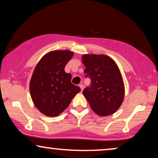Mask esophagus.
<instances>
[{
    "label": "esophagus",
    "mask_w": 158,
    "mask_h": 158,
    "mask_svg": "<svg viewBox=\"0 0 158 158\" xmlns=\"http://www.w3.org/2000/svg\"><path fill=\"white\" fill-rule=\"evenodd\" d=\"M80 88H81V91H83V89H84V85H83V84H80Z\"/></svg>",
    "instance_id": "1"
}]
</instances>
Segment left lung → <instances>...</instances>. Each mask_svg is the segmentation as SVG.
I'll use <instances>...</instances> for the list:
<instances>
[{"mask_svg":"<svg viewBox=\"0 0 158 158\" xmlns=\"http://www.w3.org/2000/svg\"><path fill=\"white\" fill-rule=\"evenodd\" d=\"M82 62L85 77L91 80L83 94L96 114L106 116L118 109L124 101V84L118 67L104 55H83Z\"/></svg>","mask_w":158,"mask_h":158,"instance_id":"1","label":"left lung"}]
</instances>
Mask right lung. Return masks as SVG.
Segmentation results:
<instances>
[{
	"mask_svg": "<svg viewBox=\"0 0 158 158\" xmlns=\"http://www.w3.org/2000/svg\"><path fill=\"white\" fill-rule=\"evenodd\" d=\"M74 53L55 50L43 56L34 69L29 84L33 103L45 116H57L65 110L81 88L71 83L64 67Z\"/></svg>",
	"mask_w": 158,
	"mask_h": 158,
	"instance_id": "right-lung-1",
	"label": "right lung"
}]
</instances>
